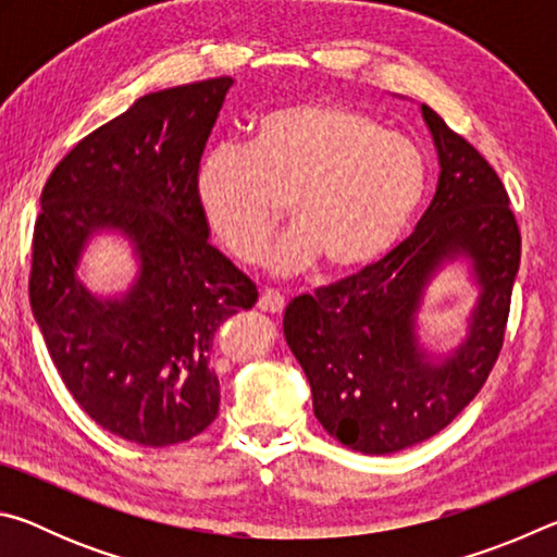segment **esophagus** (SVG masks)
<instances>
[{
    "mask_svg": "<svg viewBox=\"0 0 557 557\" xmlns=\"http://www.w3.org/2000/svg\"><path fill=\"white\" fill-rule=\"evenodd\" d=\"M285 305H287V299H285V295H280L277 289H262L260 292L258 307L262 309V312L282 314V309H285Z\"/></svg>",
    "mask_w": 557,
    "mask_h": 557,
    "instance_id": "obj_1",
    "label": "esophagus"
}]
</instances>
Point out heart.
I'll return each instance as SVG.
<instances>
[{
	"label": "heart",
	"instance_id": "b5f03b06",
	"mask_svg": "<svg viewBox=\"0 0 557 557\" xmlns=\"http://www.w3.org/2000/svg\"><path fill=\"white\" fill-rule=\"evenodd\" d=\"M425 186V159L410 139L324 100L265 112L245 147H213L194 178L206 225L243 262L260 258L287 203L297 225L265 256L277 275L317 260L334 272L373 265L403 235Z\"/></svg>",
	"mask_w": 557,
	"mask_h": 557
}]
</instances>
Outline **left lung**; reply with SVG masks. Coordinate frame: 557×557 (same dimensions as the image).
<instances>
[{
  "mask_svg": "<svg viewBox=\"0 0 557 557\" xmlns=\"http://www.w3.org/2000/svg\"><path fill=\"white\" fill-rule=\"evenodd\" d=\"M440 159L435 199L383 260L285 309V338L329 435L391 455L445 430L474 400L504 346L521 231L492 164L422 106ZM467 257L480 299L465 345L437 364L417 342L421 292L445 259Z\"/></svg>",
  "mask_w": 557,
  "mask_h": 557,
  "instance_id": "obj_1",
  "label": "left lung"
}]
</instances>
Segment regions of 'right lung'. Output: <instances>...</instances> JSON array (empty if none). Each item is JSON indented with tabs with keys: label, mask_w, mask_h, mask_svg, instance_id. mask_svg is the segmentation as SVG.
I'll return each mask as SVG.
<instances>
[{
	"label": "right lung",
	"mask_w": 557,
	"mask_h": 557,
	"mask_svg": "<svg viewBox=\"0 0 557 557\" xmlns=\"http://www.w3.org/2000/svg\"><path fill=\"white\" fill-rule=\"evenodd\" d=\"M233 78L149 92L83 137L41 191L29 299L55 371L102 430L145 447L186 442L219 414V326L258 289L209 243L194 178ZM136 245L125 296L96 298L74 268L96 232Z\"/></svg>",
	"instance_id": "1"
}]
</instances>
